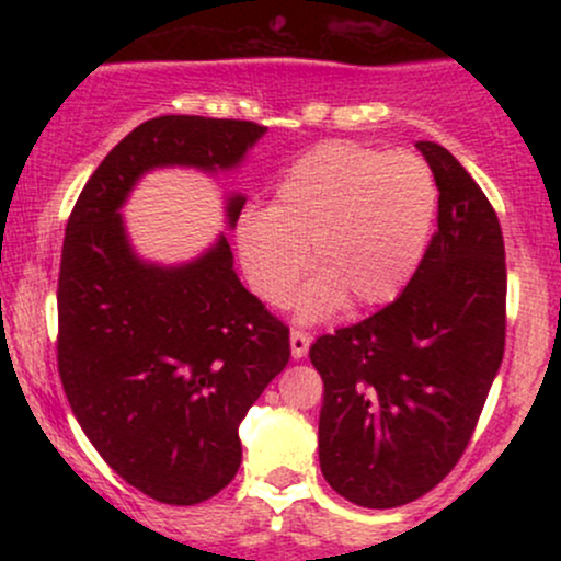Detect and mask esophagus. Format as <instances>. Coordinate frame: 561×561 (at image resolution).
Masks as SVG:
<instances>
[{
  "mask_svg": "<svg viewBox=\"0 0 561 561\" xmlns=\"http://www.w3.org/2000/svg\"><path fill=\"white\" fill-rule=\"evenodd\" d=\"M308 345H311V337H308V332H302V330L289 332V347H293V358L306 356Z\"/></svg>",
  "mask_w": 561,
  "mask_h": 561,
  "instance_id": "34e87169",
  "label": "esophagus"
}]
</instances>
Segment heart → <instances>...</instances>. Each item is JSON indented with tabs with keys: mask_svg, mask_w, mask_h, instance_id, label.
<instances>
[{
	"mask_svg": "<svg viewBox=\"0 0 561 561\" xmlns=\"http://www.w3.org/2000/svg\"><path fill=\"white\" fill-rule=\"evenodd\" d=\"M437 216V182L414 152L327 141L295 160L268 210L237 224V250L250 289L282 306L306 272L319 276L300 298V317L319 319L351 300L356 311L388 306L409 287Z\"/></svg>",
	"mask_w": 561,
	"mask_h": 561,
	"instance_id": "1",
	"label": "heart"
}]
</instances>
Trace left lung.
<instances>
[{
  "instance_id": "left-lung-1",
  "label": "left lung",
  "mask_w": 561,
  "mask_h": 561,
  "mask_svg": "<svg viewBox=\"0 0 561 561\" xmlns=\"http://www.w3.org/2000/svg\"><path fill=\"white\" fill-rule=\"evenodd\" d=\"M437 182V231L414 279L358 324L321 334V474L366 508L416 501L459 465L506 343L504 234L446 147L416 141Z\"/></svg>"
}]
</instances>
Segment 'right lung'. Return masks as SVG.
<instances>
[{
	"label": "right lung",
	"instance_id": "1",
	"mask_svg": "<svg viewBox=\"0 0 561 561\" xmlns=\"http://www.w3.org/2000/svg\"><path fill=\"white\" fill-rule=\"evenodd\" d=\"M266 126L160 115L126 134L70 210L57 279V369L111 469L171 506L208 501L242 461L240 424L289 362V330L234 274L227 237L184 266L134 255L118 208L158 165L234 169ZM242 195L229 197V224Z\"/></svg>",
	"mask_w": 561,
	"mask_h": 561
}]
</instances>
